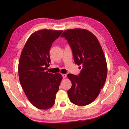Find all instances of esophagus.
Returning a JSON list of instances; mask_svg holds the SVG:
<instances>
[{
    "label": "esophagus",
    "mask_w": 129,
    "mask_h": 129,
    "mask_svg": "<svg viewBox=\"0 0 129 129\" xmlns=\"http://www.w3.org/2000/svg\"><path fill=\"white\" fill-rule=\"evenodd\" d=\"M62 76H63V78H65L66 77V76H67L66 74H62Z\"/></svg>",
    "instance_id": "1"
}]
</instances>
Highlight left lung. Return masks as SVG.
Instances as JSON below:
<instances>
[{"mask_svg":"<svg viewBox=\"0 0 129 129\" xmlns=\"http://www.w3.org/2000/svg\"><path fill=\"white\" fill-rule=\"evenodd\" d=\"M60 37L67 40L74 62L82 67L78 76L67 75L72 82L67 91L70 100L77 106L89 105L98 97L107 78V65L102 47L96 36L86 29H69Z\"/></svg>","mask_w":129,"mask_h":129,"instance_id":"1","label":"left lung"}]
</instances>
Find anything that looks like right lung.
<instances>
[{"instance_id":"1","label":"right lung","mask_w":129,"mask_h":129,"mask_svg":"<svg viewBox=\"0 0 129 129\" xmlns=\"http://www.w3.org/2000/svg\"><path fill=\"white\" fill-rule=\"evenodd\" d=\"M62 32L43 29L33 33L20 57V84L30 102L39 109H48L55 104L56 94L63 78L59 73L46 71L51 62L50 49Z\"/></svg>"}]
</instances>
